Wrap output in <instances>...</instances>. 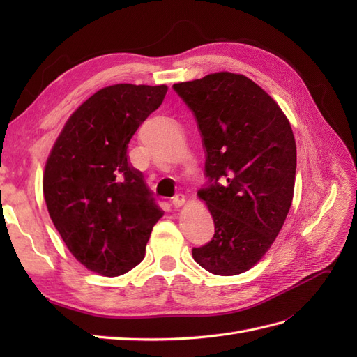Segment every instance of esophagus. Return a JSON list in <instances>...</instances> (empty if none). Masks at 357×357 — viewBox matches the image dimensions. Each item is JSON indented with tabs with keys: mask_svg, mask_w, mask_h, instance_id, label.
I'll use <instances>...</instances> for the list:
<instances>
[{
	"mask_svg": "<svg viewBox=\"0 0 357 357\" xmlns=\"http://www.w3.org/2000/svg\"><path fill=\"white\" fill-rule=\"evenodd\" d=\"M186 202V199H185V195H181V193H178V195H176V197H172L171 198V204L174 205L176 208H178V207H181L183 204Z\"/></svg>",
	"mask_w": 357,
	"mask_h": 357,
	"instance_id": "esophagus-1",
	"label": "esophagus"
}]
</instances>
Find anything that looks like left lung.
<instances>
[{"label":"left lung","instance_id":"obj_1","mask_svg":"<svg viewBox=\"0 0 357 357\" xmlns=\"http://www.w3.org/2000/svg\"><path fill=\"white\" fill-rule=\"evenodd\" d=\"M195 114L207 158L198 190L214 220L193 259L215 275L245 273L261 261L286 220L296 174L287 117L243 74L214 73L172 86Z\"/></svg>","mask_w":357,"mask_h":357}]
</instances>
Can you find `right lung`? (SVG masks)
Masks as SVG:
<instances>
[{
    "instance_id": "add662e5",
    "label": "right lung",
    "mask_w": 357,
    "mask_h": 357,
    "mask_svg": "<svg viewBox=\"0 0 357 357\" xmlns=\"http://www.w3.org/2000/svg\"><path fill=\"white\" fill-rule=\"evenodd\" d=\"M165 84L107 86L75 110L63 126L43 177L50 219L77 261L93 273L117 277L143 261L164 211L129 164L128 144L159 109Z\"/></svg>"
}]
</instances>
